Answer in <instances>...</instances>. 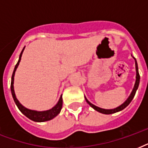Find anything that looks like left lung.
<instances>
[{"label":"left lung","instance_id":"obj_1","mask_svg":"<svg viewBox=\"0 0 148 148\" xmlns=\"http://www.w3.org/2000/svg\"><path fill=\"white\" fill-rule=\"evenodd\" d=\"M132 56V55H131ZM132 58L134 59L135 60V68H136V81H135V84H134V88L132 91H131V95L127 97L126 101H124V103L121 104L120 106H118L117 108H114V109H103V108H101L97 107V106H95V104H93L90 102V101H88V99L86 98V97L84 96L85 97V100L87 101V103L89 104V105L92 108H94L95 110H97L98 112L101 113V114H114L116 112H118V111H121V110H124V108H126L127 106L128 105L129 103H131V101L133 100L134 97V95H135V93L137 91L138 88V86H139V83H140V75H139V72H138V63H137V60L134 58L133 56H132Z\"/></svg>","mask_w":148,"mask_h":148}]
</instances>
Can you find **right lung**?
<instances>
[{
    "label": "right lung",
    "instance_id": "add662e5",
    "mask_svg": "<svg viewBox=\"0 0 148 148\" xmlns=\"http://www.w3.org/2000/svg\"><path fill=\"white\" fill-rule=\"evenodd\" d=\"M25 48V47L23 48L21 53L20 54L19 60L17 61V64L15 65L14 70V72H13L12 77H11V84H10V90H11V94H12V97L14 98V101L16 105L17 106V108L21 110V112L26 116L27 117H28L29 119L31 120V121H34L35 122H45L47 121H51L53 118L58 116V114H60V110H61V108H62V104H63V99H62V95H60V99L54 107L50 109V110H43V111H38V110H31V109H28V108H25L24 106L22 105L21 103H20L19 101L17 100V97H16V95H15L14 92V75H15V71L17 70V67L20 64V61L21 60V56L22 53L24 52V50Z\"/></svg>",
    "mask_w": 148,
    "mask_h": 148
}]
</instances>
